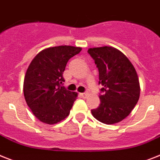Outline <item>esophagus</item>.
<instances>
[{
    "mask_svg": "<svg viewBox=\"0 0 160 160\" xmlns=\"http://www.w3.org/2000/svg\"><path fill=\"white\" fill-rule=\"evenodd\" d=\"M80 96H82V97H87V96H88V92H86V93H81V94H80Z\"/></svg>",
    "mask_w": 160,
    "mask_h": 160,
    "instance_id": "obj_1",
    "label": "esophagus"
}]
</instances>
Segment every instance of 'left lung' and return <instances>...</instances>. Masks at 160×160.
<instances>
[{
    "instance_id": "left-lung-1",
    "label": "left lung",
    "mask_w": 160,
    "mask_h": 160,
    "mask_svg": "<svg viewBox=\"0 0 160 160\" xmlns=\"http://www.w3.org/2000/svg\"><path fill=\"white\" fill-rule=\"evenodd\" d=\"M99 70L103 86L101 103L92 109L93 117L105 124H114L127 118L140 97V82L134 66L124 54L112 47L89 48L88 51Z\"/></svg>"
}]
</instances>
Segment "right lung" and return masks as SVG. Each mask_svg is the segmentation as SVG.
<instances>
[{"label": "right lung", "instance_id": "1", "mask_svg": "<svg viewBox=\"0 0 160 160\" xmlns=\"http://www.w3.org/2000/svg\"><path fill=\"white\" fill-rule=\"evenodd\" d=\"M81 47L59 46L41 51L28 67L23 80V95L36 118L47 124H55L67 118L77 99V92L61 87L63 72L68 59Z\"/></svg>", "mask_w": 160, "mask_h": 160}]
</instances>
